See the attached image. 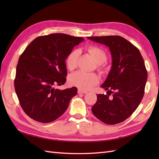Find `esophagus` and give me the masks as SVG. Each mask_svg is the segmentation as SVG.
Returning a JSON list of instances; mask_svg holds the SVG:
<instances>
[{"label":"esophagus","instance_id":"esophagus-1","mask_svg":"<svg viewBox=\"0 0 159 159\" xmlns=\"http://www.w3.org/2000/svg\"><path fill=\"white\" fill-rule=\"evenodd\" d=\"M87 92H86V91H83V90H81V89H79L78 90V93H87Z\"/></svg>","mask_w":159,"mask_h":159}]
</instances>
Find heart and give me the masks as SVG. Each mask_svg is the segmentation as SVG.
Wrapping results in <instances>:
<instances>
[{"mask_svg":"<svg viewBox=\"0 0 159 159\" xmlns=\"http://www.w3.org/2000/svg\"><path fill=\"white\" fill-rule=\"evenodd\" d=\"M87 51L98 63V70L101 73L107 71V67L104 63L107 59V55L104 50L96 46H91L87 48ZM79 57V51L73 50L71 51L66 59V64L70 70H74L78 66ZM69 82L71 85L75 86L83 90H89L99 83V78L95 73H87L79 71L70 75Z\"/></svg>","mask_w":159,"mask_h":159,"instance_id":"obj_1","label":"heart"}]
</instances>
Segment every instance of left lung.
<instances>
[{"label":"left lung","instance_id":"left-lung-1","mask_svg":"<svg viewBox=\"0 0 159 159\" xmlns=\"http://www.w3.org/2000/svg\"><path fill=\"white\" fill-rule=\"evenodd\" d=\"M87 38L109 47L112 57V67L101 85L107 95L98 94L92 113L107 124L122 122L137 109L144 95L148 72L143 57L136 46L121 36Z\"/></svg>","mask_w":159,"mask_h":159}]
</instances>
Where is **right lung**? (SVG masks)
Wrapping results in <instances>:
<instances>
[{
    "label": "right lung",
    "instance_id": "obj_1",
    "mask_svg": "<svg viewBox=\"0 0 159 159\" xmlns=\"http://www.w3.org/2000/svg\"><path fill=\"white\" fill-rule=\"evenodd\" d=\"M84 39L63 33L39 36L20 55L14 86L25 113L41 123L57 120L68 107L77 88L60 90L55 85L66 81V59Z\"/></svg>",
    "mask_w": 159,
    "mask_h": 159
}]
</instances>
